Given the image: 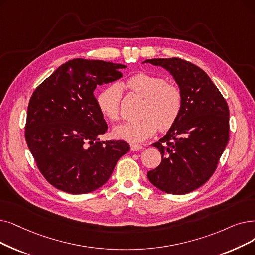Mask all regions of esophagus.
<instances>
[{
	"label": "esophagus",
	"instance_id": "1",
	"mask_svg": "<svg viewBox=\"0 0 255 255\" xmlns=\"http://www.w3.org/2000/svg\"><path fill=\"white\" fill-rule=\"evenodd\" d=\"M130 148H131V151H140L142 149V147L140 145H135V143H131L130 145Z\"/></svg>",
	"mask_w": 255,
	"mask_h": 255
}]
</instances>
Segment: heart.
Wrapping results in <instances>:
<instances>
[{
	"label": "heart",
	"instance_id": "heart-1",
	"mask_svg": "<svg viewBox=\"0 0 255 255\" xmlns=\"http://www.w3.org/2000/svg\"><path fill=\"white\" fill-rule=\"evenodd\" d=\"M128 90L143 98L139 110L140 119L117 126L114 135L131 142H139L153 136L157 129L169 131L179 119L183 106L181 88L163 77L137 73L126 81ZM122 88L118 83L105 87L97 98L98 107L109 121L121 118Z\"/></svg>",
	"mask_w": 255,
	"mask_h": 255
}]
</instances>
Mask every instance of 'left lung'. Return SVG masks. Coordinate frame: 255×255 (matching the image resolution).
<instances>
[{
    "label": "left lung",
    "instance_id": "8db88e82",
    "mask_svg": "<svg viewBox=\"0 0 255 255\" xmlns=\"http://www.w3.org/2000/svg\"><path fill=\"white\" fill-rule=\"evenodd\" d=\"M174 77L183 94V106L175 125L152 146L161 162L148 172L160 191L183 195L203 185L215 173L229 140L227 102L207 74L181 58L148 59Z\"/></svg>",
    "mask_w": 255,
    "mask_h": 255
}]
</instances>
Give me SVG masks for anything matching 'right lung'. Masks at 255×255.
Segmentation results:
<instances>
[{
  "mask_svg": "<svg viewBox=\"0 0 255 255\" xmlns=\"http://www.w3.org/2000/svg\"><path fill=\"white\" fill-rule=\"evenodd\" d=\"M123 64L75 58L61 64L33 92L25 137L47 181L69 194H87L107 182L130 150L124 140L100 141L107 131L94 92L118 80Z\"/></svg>",
  "mask_w": 255,
  "mask_h": 255,
  "instance_id": "1",
  "label": "right lung"
}]
</instances>
